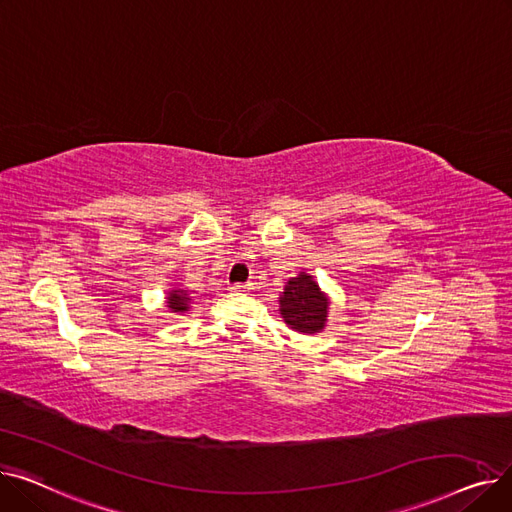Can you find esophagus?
Wrapping results in <instances>:
<instances>
[{
  "mask_svg": "<svg viewBox=\"0 0 512 512\" xmlns=\"http://www.w3.org/2000/svg\"><path fill=\"white\" fill-rule=\"evenodd\" d=\"M247 288H249V284H242V282L230 284V290H232V292H242V290H247Z\"/></svg>",
  "mask_w": 512,
  "mask_h": 512,
  "instance_id": "34e87169",
  "label": "esophagus"
}]
</instances>
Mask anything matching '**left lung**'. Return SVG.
<instances>
[{
	"label": "left lung",
	"mask_w": 512,
	"mask_h": 512,
	"mask_svg": "<svg viewBox=\"0 0 512 512\" xmlns=\"http://www.w3.org/2000/svg\"><path fill=\"white\" fill-rule=\"evenodd\" d=\"M280 313L292 330L315 334L324 330L328 317V299L321 294L311 276L301 274L299 278L288 280L280 297Z\"/></svg>",
	"instance_id": "8db88e82"
}]
</instances>
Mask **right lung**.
Instances as JSON below:
<instances>
[{
    "instance_id": "add662e5",
    "label": "right lung",
    "mask_w": 512,
    "mask_h": 512,
    "mask_svg": "<svg viewBox=\"0 0 512 512\" xmlns=\"http://www.w3.org/2000/svg\"><path fill=\"white\" fill-rule=\"evenodd\" d=\"M188 294L184 290H172L170 297H168V307L174 311V313H180V311H186L188 309Z\"/></svg>"
}]
</instances>
